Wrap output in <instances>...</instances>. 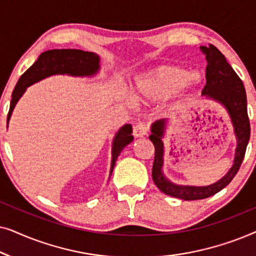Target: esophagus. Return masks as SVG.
I'll use <instances>...</instances> for the list:
<instances>
[{"instance_id":"obj_1","label":"esophagus","mask_w":256,"mask_h":256,"mask_svg":"<svg viewBox=\"0 0 256 256\" xmlns=\"http://www.w3.org/2000/svg\"><path fill=\"white\" fill-rule=\"evenodd\" d=\"M148 132V126L146 124H138L134 126V129H132V134H134L135 138H143V136L146 135Z\"/></svg>"}]
</instances>
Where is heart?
Listing matches in <instances>:
<instances>
[{
  "label": "heart",
  "instance_id": "1",
  "mask_svg": "<svg viewBox=\"0 0 256 256\" xmlns=\"http://www.w3.org/2000/svg\"><path fill=\"white\" fill-rule=\"evenodd\" d=\"M202 76L198 72L172 65H162L136 78L132 87V96L141 102H156L178 94L185 87H198Z\"/></svg>",
  "mask_w": 256,
  "mask_h": 256
}]
</instances>
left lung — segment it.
<instances>
[{
	"label": "left lung",
	"instance_id": "1",
	"mask_svg": "<svg viewBox=\"0 0 256 256\" xmlns=\"http://www.w3.org/2000/svg\"><path fill=\"white\" fill-rule=\"evenodd\" d=\"M200 51L205 54L206 66V85L202 96L206 99L213 100L224 106L230 115L234 134L236 138V148L234 154L233 166L227 174L218 182L206 186H194V185L174 184L168 180L163 174L164 163V134L166 130V118L154 122L152 124V134L149 138L155 146V158L152 166V180L163 194L183 200H198L216 194V192L227 186L236 176L242 163L244 152L250 141V126L247 114V96L244 86L239 76L227 62L225 56L214 45L200 46Z\"/></svg>",
	"mask_w": 256,
	"mask_h": 256
}]
</instances>
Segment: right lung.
Segmentation results:
<instances>
[{"mask_svg":"<svg viewBox=\"0 0 256 256\" xmlns=\"http://www.w3.org/2000/svg\"><path fill=\"white\" fill-rule=\"evenodd\" d=\"M99 71L100 57L94 52L74 50V48H62V50L43 52L34 62V65L30 66L20 76L18 82L16 84L15 90L12 94L6 124H9L14 108L29 86L56 74H68L84 78V76H94ZM132 132V124H124L115 134L113 146H112L110 174L113 172L115 162L120 152L126 146H128L134 140Z\"/></svg>","mask_w":256,"mask_h":256,"instance_id":"1","label":"right lung"}]
</instances>
